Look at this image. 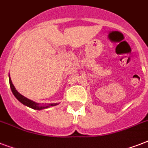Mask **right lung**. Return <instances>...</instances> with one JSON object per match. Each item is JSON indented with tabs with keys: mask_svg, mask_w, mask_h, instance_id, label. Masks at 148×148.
Masks as SVG:
<instances>
[{
	"mask_svg": "<svg viewBox=\"0 0 148 148\" xmlns=\"http://www.w3.org/2000/svg\"><path fill=\"white\" fill-rule=\"evenodd\" d=\"M9 83H10V89H11V91H12L13 95H14V97L18 100V101L21 102V103H23L24 105L27 106V107H29V108H32V109H34V110H43V109H45V108H50V107H53V106H56L59 104V103H45V104H40V103H37L35 101H33L30 100V99L27 98L24 96H23L22 95H21L17 90L16 88H14V86L12 84V81H11V79L10 77V75H9Z\"/></svg>",
	"mask_w": 148,
	"mask_h": 148,
	"instance_id": "right-lung-1",
	"label": "right lung"
}]
</instances>
